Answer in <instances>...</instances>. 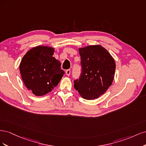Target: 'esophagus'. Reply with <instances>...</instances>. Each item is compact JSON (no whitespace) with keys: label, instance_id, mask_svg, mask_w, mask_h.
I'll list each match as a JSON object with an SVG mask.
<instances>
[{"label":"esophagus","instance_id":"1","mask_svg":"<svg viewBox=\"0 0 146 146\" xmlns=\"http://www.w3.org/2000/svg\"><path fill=\"white\" fill-rule=\"evenodd\" d=\"M66 75H67L68 76H70V69H68V70H66Z\"/></svg>","mask_w":146,"mask_h":146}]
</instances>
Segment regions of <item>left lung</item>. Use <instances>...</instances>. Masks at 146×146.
Listing matches in <instances>:
<instances>
[{
    "label": "left lung",
    "mask_w": 146,
    "mask_h": 146,
    "mask_svg": "<svg viewBox=\"0 0 146 146\" xmlns=\"http://www.w3.org/2000/svg\"><path fill=\"white\" fill-rule=\"evenodd\" d=\"M82 72L74 81V88L83 99H98L111 85L116 69L115 61L100 45L79 48Z\"/></svg>",
    "instance_id": "obj_1"
}]
</instances>
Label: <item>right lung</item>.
Instances as JSON below:
<instances>
[{
	"label": "right lung",
	"mask_w": 146,
	"mask_h": 146,
	"mask_svg": "<svg viewBox=\"0 0 146 146\" xmlns=\"http://www.w3.org/2000/svg\"><path fill=\"white\" fill-rule=\"evenodd\" d=\"M54 48L39 46L31 48L19 65L22 79L36 96H44L57 86L64 74L61 63L54 57Z\"/></svg>",
	"instance_id": "add662e5"
}]
</instances>
